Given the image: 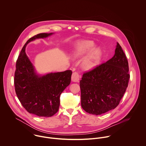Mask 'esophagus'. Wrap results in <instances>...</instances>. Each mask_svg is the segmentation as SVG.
<instances>
[{
  "label": "esophagus",
  "instance_id": "esophagus-1",
  "mask_svg": "<svg viewBox=\"0 0 146 146\" xmlns=\"http://www.w3.org/2000/svg\"><path fill=\"white\" fill-rule=\"evenodd\" d=\"M72 81L74 82H78L80 80V76L78 73L74 72L72 75Z\"/></svg>",
  "mask_w": 146,
  "mask_h": 146
}]
</instances>
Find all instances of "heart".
<instances>
[{
  "mask_svg": "<svg viewBox=\"0 0 146 146\" xmlns=\"http://www.w3.org/2000/svg\"><path fill=\"white\" fill-rule=\"evenodd\" d=\"M95 46V43L91 40H84L78 43L73 51V56L75 58H81L90 52L84 58L81 66L85 70H89L94 69L100 61L102 52L99 48L92 50Z\"/></svg>",
  "mask_w": 146,
  "mask_h": 146,
  "instance_id": "b5f03b06",
  "label": "heart"
}]
</instances>
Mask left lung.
I'll return each instance as SVG.
<instances>
[{
    "instance_id": "1",
    "label": "left lung",
    "mask_w": 146,
    "mask_h": 146,
    "mask_svg": "<svg viewBox=\"0 0 146 146\" xmlns=\"http://www.w3.org/2000/svg\"><path fill=\"white\" fill-rule=\"evenodd\" d=\"M128 72L127 60L117 43L112 58L83 74L80 82L82 108L95 115L114 110L127 88Z\"/></svg>"
}]
</instances>
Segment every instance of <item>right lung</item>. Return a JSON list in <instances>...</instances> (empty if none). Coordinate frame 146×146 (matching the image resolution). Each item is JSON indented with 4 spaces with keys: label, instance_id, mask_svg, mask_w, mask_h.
<instances>
[{
    "label": "right lung",
    "instance_id": "add662e5",
    "mask_svg": "<svg viewBox=\"0 0 146 146\" xmlns=\"http://www.w3.org/2000/svg\"><path fill=\"white\" fill-rule=\"evenodd\" d=\"M54 34L40 33L30 38L16 61L14 78L16 95L24 108L37 116L51 117L57 113L60 95L70 84L71 70L38 74L25 52L26 46L30 42Z\"/></svg>",
    "mask_w": 146,
    "mask_h": 146
}]
</instances>
